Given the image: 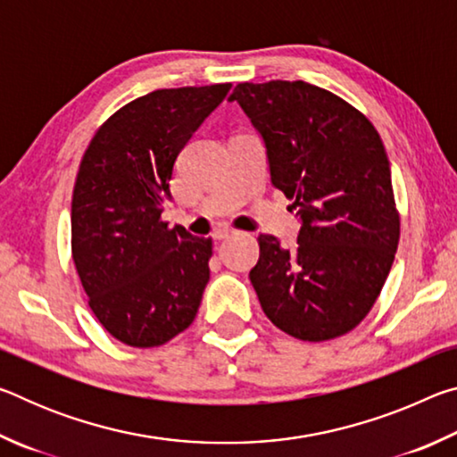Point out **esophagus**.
<instances>
[{"mask_svg": "<svg viewBox=\"0 0 457 457\" xmlns=\"http://www.w3.org/2000/svg\"><path fill=\"white\" fill-rule=\"evenodd\" d=\"M234 234H236V229H229V228H218V229H215L213 237H215V239H226V237L234 236Z\"/></svg>", "mask_w": 457, "mask_h": 457, "instance_id": "esophagus-1", "label": "esophagus"}]
</instances>
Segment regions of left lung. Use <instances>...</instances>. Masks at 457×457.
Returning <instances> with one entry per match:
<instances>
[{"label":"left lung","mask_w":457,"mask_h":457,"mask_svg":"<svg viewBox=\"0 0 457 457\" xmlns=\"http://www.w3.org/2000/svg\"><path fill=\"white\" fill-rule=\"evenodd\" d=\"M229 100L264 138L274 187L303 220L292 250L258 237L250 280L262 311L294 338L343 337L373 308L399 244L381 137L353 104L303 80L242 82Z\"/></svg>","instance_id":"8db88e82"}]
</instances>
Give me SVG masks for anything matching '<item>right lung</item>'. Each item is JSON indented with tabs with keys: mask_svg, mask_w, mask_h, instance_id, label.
I'll use <instances>...</instances> for the list:
<instances>
[{
	"mask_svg": "<svg viewBox=\"0 0 457 457\" xmlns=\"http://www.w3.org/2000/svg\"><path fill=\"white\" fill-rule=\"evenodd\" d=\"M231 84L161 88L119 108L84 151L72 193V260L88 306L129 346L165 345L195 319L212 237L161 220L177 154Z\"/></svg>",
	"mask_w": 457,
	"mask_h": 457,
	"instance_id": "1",
	"label": "right lung"
}]
</instances>
